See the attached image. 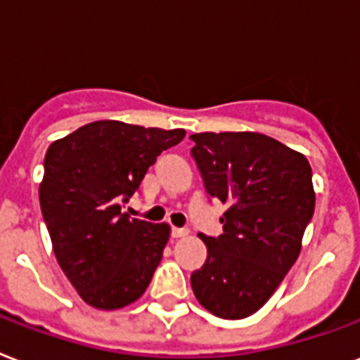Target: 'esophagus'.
<instances>
[{
	"label": "esophagus",
	"instance_id": "1",
	"mask_svg": "<svg viewBox=\"0 0 360 360\" xmlns=\"http://www.w3.org/2000/svg\"><path fill=\"white\" fill-rule=\"evenodd\" d=\"M186 234H188V230L186 229H177V226L172 229V236H174V238H185Z\"/></svg>",
	"mask_w": 360,
	"mask_h": 360
}]
</instances>
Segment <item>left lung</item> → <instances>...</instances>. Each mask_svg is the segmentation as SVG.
<instances>
[{
  "mask_svg": "<svg viewBox=\"0 0 360 360\" xmlns=\"http://www.w3.org/2000/svg\"><path fill=\"white\" fill-rule=\"evenodd\" d=\"M205 192L229 204L223 234H200L207 259L191 276L198 302L223 319L264 306L300 255L315 194L306 156L255 131L192 134Z\"/></svg>",
  "mask_w": 360,
  "mask_h": 360,
  "instance_id": "8db88e82",
  "label": "left lung"
}]
</instances>
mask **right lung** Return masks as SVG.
<instances>
[{
	"instance_id": "obj_1",
	"label": "right lung",
	"mask_w": 360,
	"mask_h": 360,
	"mask_svg": "<svg viewBox=\"0 0 360 360\" xmlns=\"http://www.w3.org/2000/svg\"><path fill=\"white\" fill-rule=\"evenodd\" d=\"M183 137L185 130L98 120L46 150L43 219L60 268L90 306L124 308L149 287L169 226L134 219L120 207L139 191L156 156Z\"/></svg>"
}]
</instances>
